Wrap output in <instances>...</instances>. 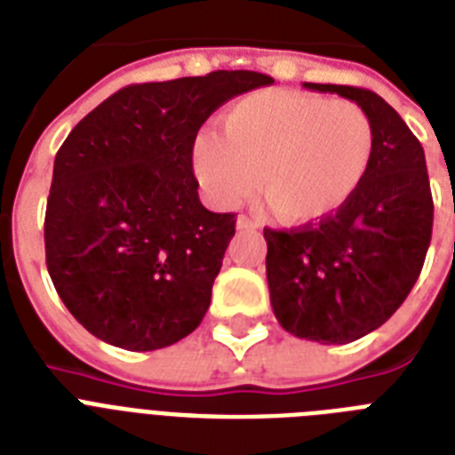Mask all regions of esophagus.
I'll use <instances>...</instances> for the list:
<instances>
[{
    "label": "esophagus",
    "instance_id": "34e87169",
    "mask_svg": "<svg viewBox=\"0 0 455 455\" xmlns=\"http://www.w3.org/2000/svg\"><path fill=\"white\" fill-rule=\"evenodd\" d=\"M237 230H258L256 220H251L249 216H239L237 218Z\"/></svg>",
    "mask_w": 455,
    "mask_h": 455
}]
</instances>
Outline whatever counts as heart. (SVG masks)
<instances>
[{
	"instance_id": "heart-1",
	"label": "heart",
	"mask_w": 455,
	"mask_h": 455,
	"mask_svg": "<svg viewBox=\"0 0 455 455\" xmlns=\"http://www.w3.org/2000/svg\"><path fill=\"white\" fill-rule=\"evenodd\" d=\"M220 129L192 143V171L206 197L230 209L258 183L289 225H315L343 209L366 180L376 148L364 108L289 89L237 98Z\"/></svg>"
}]
</instances>
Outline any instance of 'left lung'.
I'll return each instance as SVG.
<instances>
[{
  "mask_svg": "<svg viewBox=\"0 0 455 455\" xmlns=\"http://www.w3.org/2000/svg\"><path fill=\"white\" fill-rule=\"evenodd\" d=\"M347 98L373 122L371 169L357 195L317 225L265 228V272L275 317L322 345L352 343L385 324L423 270L432 195L423 145L395 108L369 89L303 84Z\"/></svg>",
  "mask_w": 455,
  "mask_h": 455,
  "instance_id": "8db88e82",
  "label": "left lung"
}]
</instances>
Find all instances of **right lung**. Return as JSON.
<instances>
[{
    "mask_svg": "<svg viewBox=\"0 0 455 455\" xmlns=\"http://www.w3.org/2000/svg\"><path fill=\"white\" fill-rule=\"evenodd\" d=\"M267 75L131 84L70 131L53 162L44 244L51 282L84 329L131 352L197 329L235 237L199 202L190 152L211 112Z\"/></svg>",
    "mask_w": 455,
    "mask_h": 455,
    "instance_id": "right-lung-1",
    "label": "right lung"
}]
</instances>
